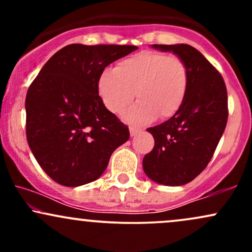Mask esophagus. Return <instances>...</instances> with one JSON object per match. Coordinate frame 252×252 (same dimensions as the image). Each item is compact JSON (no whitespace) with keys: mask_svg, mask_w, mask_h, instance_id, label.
Instances as JSON below:
<instances>
[{"mask_svg":"<svg viewBox=\"0 0 252 252\" xmlns=\"http://www.w3.org/2000/svg\"><path fill=\"white\" fill-rule=\"evenodd\" d=\"M129 130H130V135H131V136H134V135L137 134V132L141 131V129L140 128H136V126H130Z\"/></svg>","mask_w":252,"mask_h":252,"instance_id":"esophagus-1","label":"esophagus"}]
</instances>
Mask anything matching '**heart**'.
<instances>
[{
    "label": "heart",
    "instance_id": "b5f03b06",
    "mask_svg": "<svg viewBox=\"0 0 252 252\" xmlns=\"http://www.w3.org/2000/svg\"><path fill=\"white\" fill-rule=\"evenodd\" d=\"M189 85L186 63L162 52L144 51L122 60L115 70H105L98 82L104 105L121 114L134 99L138 102L124 114L132 123L149 122L156 116L172 117L181 108Z\"/></svg>",
    "mask_w": 252,
    "mask_h": 252
}]
</instances>
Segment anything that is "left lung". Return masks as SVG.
Masks as SVG:
<instances>
[{"mask_svg": "<svg viewBox=\"0 0 252 252\" xmlns=\"http://www.w3.org/2000/svg\"><path fill=\"white\" fill-rule=\"evenodd\" d=\"M186 63L189 85L181 108L166 122L147 130L154 148L143 158L144 173L166 186L192 181L206 168L226 126L227 91L221 74L189 45H153Z\"/></svg>", "mask_w": 252, "mask_h": 252, "instance_id": "8db88e82", "label": "left lung"}]
</instances>
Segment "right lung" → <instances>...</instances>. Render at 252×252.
Masks as SVG:
<instances>
[{
  "label": "right lung",
  "instance_id": "add662e5",
  "mask_svg": "<svg viewBox=\"0 0 252 252\" xmlns=\"http://www.w3.org/2000/svg\"><path fill=\"white\" fill-rule=\"evenodd\" d=\"M137 50L130 45L72 43L43 65L26 97V135L46 174L67 187L99 178L129 140L128 126L98 92L104 68Z\"/></svg>",
  "mask_w": 252,
  "mask_h": 252
}]
</instances>
